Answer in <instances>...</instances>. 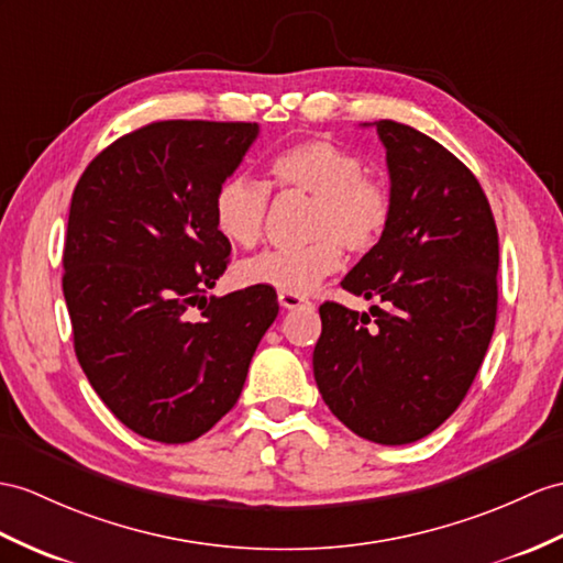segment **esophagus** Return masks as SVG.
Listing matches in <instances>:
<instances>
[{"instance_id":"obj_1","label":"esophagus","mask_w":563,"mask_h":563,"mask_svg":"<svg viewBox=\"0 0 563 563\" xmlns=\"http://www.w3.org/2000/svg\"><path fill=\"white\" fill-rule=\"evenodd\" d=\"M308 300L300 298V296H294V294H279V306L286 308V310H294V308H300L306 306Z\"/></svg>"}]
</instances>
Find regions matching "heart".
<instances>
[{
	"mask_svg": "<svg viewBox=\"0 0 563 563\" xmlns=\"http://www.w3.org/2000/svg\"><path fill=\"white\" fill-rule=\"evenodd\" d=\"M269 176L282 190L312 196L308 219L312 241L300 249L265 251L243 260L236 279L245 286L306 296L344 263L341 245L351 253H367L387 234L389 190L365 174L363 157L346 145L329 139L294 143L274 155ZM267 210V186L243 174L224 178L212 200L219 236L241 249H251L263 236Z\"/></svg>",
	"mask_w": 563,
	"mask_h": 563,
	"instance_id": "b5f03b06",
	"label": "heart"
}]
</instances>
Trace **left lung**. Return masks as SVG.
Masks as SVG:
<instances>
[{"label":"left lung","mask_w":563,"mask_h":563,"mask_svg":"<svg viewBox=\"0 0 563 563\" xmlns=\"http://www.w3.org/2000/svg\"><path fill=\"white\" fill-rule=\"evenodd\" d=\"M391 222L341 286L385 306L327 300L312 373L329 410L363 440L410 444L454 413L497 322L499 236L465 164L406 123L375 121Z\"/></svg>","instance_id":"left-lung-1"}]
</instances>
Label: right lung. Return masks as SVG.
<instances>
[{
    "mask_svg": "<svg viewBox=\"0 0 563 563\" xmlns=\"http://www.w3.org/2000/svg\"><path fill=\"white\" fill-rule=\"evenodd\" d=\"M257 133L245 121H155L104 147L76 184L62 279L76 358L104 406L153 442H194L234 408L279 312L267 286L205 296L231 253L212 200Z\"/></svg>",
    "mask_w": 563,
    "mask_h": 563,
    "instance_id": "obj_1",
    "label": "right lung"
}]
</instances>
